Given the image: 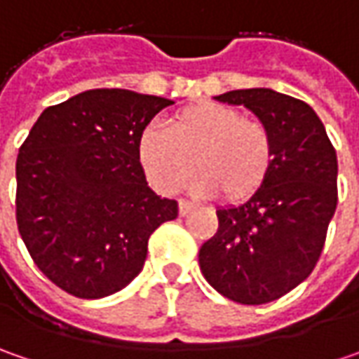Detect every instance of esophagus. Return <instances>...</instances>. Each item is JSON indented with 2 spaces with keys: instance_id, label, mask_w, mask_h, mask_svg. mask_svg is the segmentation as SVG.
<instances>
[{
  "instance_id": "1",
  "label": "esophagus",
  "mask_w": 359,
  "mask_h": 359,
  "mask_svg": "<svg viewBox=\"0 0 359 359\" xmlns=\"http://www.w3.org/2000/svg\"><path fill=\"white\" fill-rule=\"evenodd\" d=\"M194 210V203H189L186 200H180V215H187Z\"/></svg>"
}]
</instances>
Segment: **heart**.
<instances>
[{
	"instance_id": "obj_1",
	"label": "heart",
	"mask_w": 359,
	"mask_h": 359,
	"mask_svg": "<svg viewBox=\"0 0 359 359\" xmlns=\"http://www.w3.org/2000/svg\"><path fill=\"white\" fill-rule=\"evenodd\" d=\"M137 156L149 184L161 194L180 191L196 163L200 173L189 186L194 194L243 200L264 184L273 144L266 126L245 119L236 107L201 102L175 111L168 130L147 126Z\"/></svg>"
}]
</instances>
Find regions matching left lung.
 I'll list each match as a JSON object with an SVG mask.
<instances>
[{
	"label": "left lung",
	"mask_w": 359,
	"mask_h": 359,
	"mask_svg": "<svg viewBox=\"0 0 359 359\" xmlns=\"http://www.w3.org/2000/svg\"><path fill=\"white\" fill-rule=\"evenodd\" d=\"M271 135L264 184L238 205L217 208L219 228L200 248L208 283L238 304L259 306L292 292L316 268L338 205V158L310 105L269 88L226 91Z\"/></svg>",
	"instance_id": "1"
}]
</instances>
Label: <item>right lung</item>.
I'll use <instances>...</instances> for the list:
<instances>
[{"mask_svg": "<svg viewBox=\"0 0 359 359\" xmlns=\"http://www.w3.org/2000/svg\"><path fill=\"white\" fill-rule=\"evenodd\" d=\"M172 100L88 90L51 105L20 147L18 228L35 266L67 294L100 299L142 271L147 240L177 201L147 186L137 145Z\"/></svg>", "mask_w": 359, "mask_h": 359, "instance_id": "1", "label": "right lung"}]
</instances>
